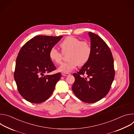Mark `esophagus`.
Returning a JSON list of instances; mask_svg holds the SVG:
<instances>
[{"label":"esophagus","mask_w":134,"mask_h":134,"mask_svg":"<svg viewBox=\"0 0 134 134\" xmlns=\"http://www.w3.org/2000/svg\"><path fill=\"white\" fill-rule=\"evenodd\" d=\"M62 75L64 76H68V75H70L69 73H65V72H62Z\"/></svg>","instance_id":"34e87169"}]
</instances>
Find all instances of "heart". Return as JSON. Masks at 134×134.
<instances>
[{
	"label": "heart",
	"mask_w": 134,
	"mask_h": 134,
	"mask_svg": "<svg viewBox=\"0 0 134 134\" xmlns=\"http://www.w3.org/2000/svg\"><path fill=\"white\" fill-rule=\"evenodd\" d=\"M63 54L67 53V62L62 64L58 67L59 71L67 73L73 70L76 67L82 66L87 63L91 54V47L86 41H81L73 36H68L60 44ZM50 59L55 64L61 63L63 54L53 47L49 52Z\"/></svg>",
	"instance_id": "heart-1"
}]
</instances>
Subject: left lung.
I'll return each mask as SVG.
<instances>
[{
    "mask_svg": "<svg viewBox=\"0 0 134 134\" xmlns=\"http://www.w3.org/2000/svg\"><path fill=\"white\" fill-rule=\"evenodd\" d=\"M91 54L79 71L73 74L75 79L72 86L75 95L88 103L103 99L109 92L114 78L113 58L111 51L99 35L88 32ZM85 74L87 77H84Z\"/></svg>",
    "mask_w": 134,
    "mask_h": 134,
    "instance_id": "1",
    "label": "left lung"
}]
</instances>
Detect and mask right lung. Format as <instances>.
<instances>
[{
    "label": "right lung",
    "mask_w": 134,
    "mask_h": 134,
    "mask_svg": "<svg viewBox=\"0 0 134 134\" xmlns=\"http://www.w3.org/2000/svg\"><path fill=\"white\" fill-rule=\"evenodd\" d=\"M63 36L37 35L27 41L19 51L16 60L14 79L18 91L26 101L41 103L53 93L61 73L44 75L56 68L49 52Z\"/></svg>",
    "instance_id": "1"
}]
</instances>
